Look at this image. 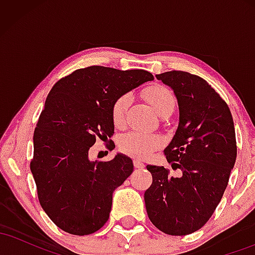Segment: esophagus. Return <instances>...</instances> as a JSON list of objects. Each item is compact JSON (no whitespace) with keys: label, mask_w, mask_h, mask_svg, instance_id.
<instances>
[{"label":"esophagus","mask_w":255,"mask_h":255,"mask_svg":"<svg viewBox=\"0 0 255 255\" xmlns=\"http://www.w3.org/2000/svg\"><path fill=\"white\" fill-rule=\"evenodd\" d=\"M133 164H134V166H135L136 169H142V168H145L144 163H142L141 160H139V159H134Z\"/></svg>","instance_id":"1"}]
</instances>
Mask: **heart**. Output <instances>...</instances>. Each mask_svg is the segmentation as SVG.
Listing matches in <instances>:
<instances>
[{
  "mask_svg": "<svg viewBox=\"0 0 255 255\" xmlns=\"http://www.w3.org/2000/svg\"><path fill=\"white\" fill-rule=\"evenodd\" d=\"M145 98L152 105L154 111L162 118L169 111H174L175 97L168 87L162 85H153L145 90ZM130 95H122L114 102L111 116L116 127H122L126 124V115L130 104ZM120 148L125 153L134 158H147L160 146V139L154 134L129 131L125 134L119 141Z\"/></svg>",
  "mask_w": 255,
  "mask_h": 255,
  "instance_id": "1",
  "label": "heart"
}]
</instances>
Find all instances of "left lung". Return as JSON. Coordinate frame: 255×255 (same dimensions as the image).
I'll use <instances>...</instances> for the list:
<instances>
[{
    "instance_id": "1",
    "label": "left lung",
    "mask_w": 255,
    "mask_h": 255,
    "mask_svg": "<svg viewBox=\"0 0 255 255\" xmlns=\"http://www.w3.org/2000/svg\"><path fill=\"white\" fill-rule=\"evenodd\" d=\"M178 104L176 133L165 147L166 160L180 169L147 165L152 184L144 199L148 218L168 235L200 229L218 206L236 160L235 128L225 102L203 78L182 71L157 74Z\"/></svg>"
}]
</instances>
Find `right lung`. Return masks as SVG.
Returning a JSON list of instances; mask_svg holds the SVG:
<instances>
[{"label":"right lung","mask_w":255,"mask_h":255,"mask_svg":"<svg viewBox=\"0 0 255 255\" xmlns=\"http://www.w3.org/2000/svg\"><path fill=\"white\" fill-rule=\"evenodd\" d=\"M142 69L91 66L54 85L33 134L31 171L39 203L60 229L89 235L109 218L113 193L133 172V162L118 153L109 162L90 159L96 140L114 134V102L146 81Z\"/></svg>","instance_id":"add662e5"}]
</instances>
